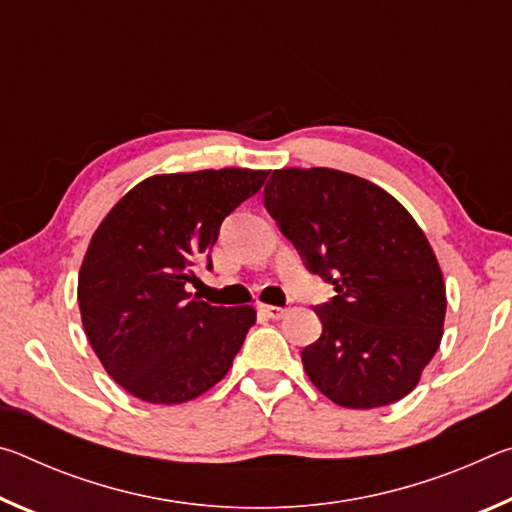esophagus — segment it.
Here are the masks:
<instances>
[{"label":"esophagus","instance_id":"obj_1","mask_svg":"<svg viewBox=\"0 0 512 512\" xmlns=\"http://www.w3.org/2000/svg\"><path fill=\"white\" fill-rule=\"evenodd\" d=\"M259 314L271 318V320H280L287 314V309L284 307H275V305H259Z\"/></svg>","mask_w":512,"mask_h":512}]
</instances>
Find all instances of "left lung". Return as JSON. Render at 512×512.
<instances>
[{"label": "left lung", "instance_id": "1", "mask_svg": "<svg viewBox=\"0 0 512 512\" xmlns=\"http://www.w3.org/2000/svg\"><path fill=\"white\" fill-rule=\"evenodd\" d=\"M266 210L336 296L302 350L320 393L345 409L393 404L418 386L443 339L447 296L436 253L406 207L352 173L277 169Z\"/></svg>", "mask_w": 512, "mask_h": 512}]
</instances>
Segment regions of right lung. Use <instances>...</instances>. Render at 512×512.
<instances>
[{"mask_svg":"<svg viewBox=\"0 0 512 512\" xmlns=\"http://www.w3.org/2000/svg\"><path fill=\"white\" fill-rule=\"evenodd\" d=\"M266 176L253 169L160 173L99 223L79 271V309L94 354L126 393L183 404L228 375L257 311L212 307L187 287L225 216Z\"/></svg>","mask_w":512,"mask_h":512,"instance_id":"1","label":"right lung"}]
</instances>
